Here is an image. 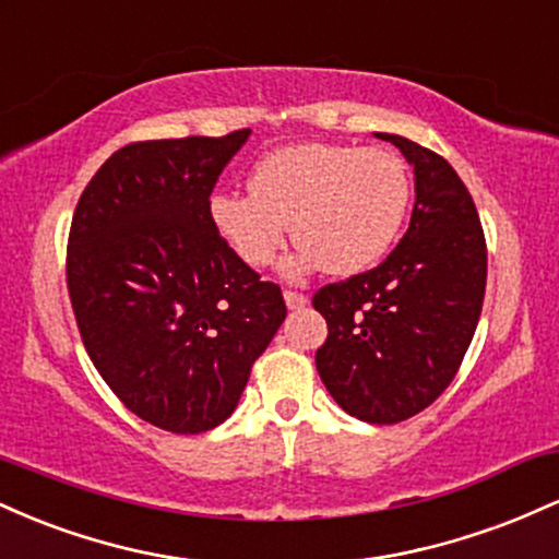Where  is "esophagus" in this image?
<instances>
[{"mask_svg":"<svg viewBox=\"0 0 559 559\" xmlns=\"http://www.w3.org/2000/svg\"><path fill=\"white\" fill-rule=\"evenodd\" d=\"M284 299H286V307L288 310H301V307H307V299L305 294H299V292H292V288H288V292H284Z\"/></svg>","mask_w":559,"mask_h":559,"instance_id":"1","label":"esophagus"}]
</instances>
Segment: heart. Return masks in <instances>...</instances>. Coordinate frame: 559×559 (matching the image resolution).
Instances as JSON below:
<instances>
[{
	"label": "heart",
	"instance_id": "obj_1",
	"mask_svg": "<svg viewBox=\"0 0 559 559\" xmlns=\"http://www.w3.org/2000/svg\"><path fill=\"white\" fill-rule=\"evenodd\" d=\"M252 191H215L210 217L247 265H271L288 226L299 241L286 271L325 267L355 275L373 267L400 236L413 197L394 152L349 144L281 146L254 165Z\"/></svg>",
	"mask_w": 559,
	"mask_h": 559
}]
</instances>
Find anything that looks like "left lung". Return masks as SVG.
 <instances>
[{
    "mask_svg": "<svg viewBox=\"0 0 559 559\" xmlns=\"http://www.w3.org/2000/svg\"><path fill=\"white\" fill-rule=\"evenodd\" d=\"M413 165L407 234L373 271L329 284L312 305L329 323L318 373L344 413L391 426L418 415L452 383L476 333L486 292L478 210L452 165L396 133Z\"/></svg>",
    "mask_w": 559,
    "mask_h": 559,
    "instance_id": "8db88e82",
    "label": "left lung"
}]
</instances>
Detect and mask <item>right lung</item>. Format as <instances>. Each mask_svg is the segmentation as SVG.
Instances as JSON below:
<instances>
[{
	"label": "right lung",
	"mask_w": 559,
	"mask_h": 559,
	"mask_svg": "<svg viewBox=\"0 0 559 559\" xmlns=\"http://www.w3.org/2000/svg\"><path fill=\"white\" fill-rule=\"evenodd\" d=\"M249 133L123 146L83 189L70 226L83 346L112 394L170 433L221 426L286 318L281 288L210 217L217 176Z\"/></svg>",
	"instance_id": "1"
}]
</instances>
